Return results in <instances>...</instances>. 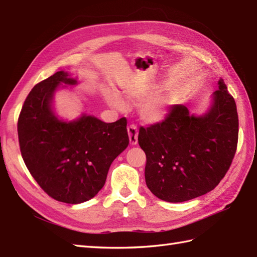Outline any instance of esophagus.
Masks as SVG:
<instances>
[{"label": "esophagus", "instance_id": "obj_1", "mask_svg": "<svg viewBox=\"0 0 257 257\" xmlns=\"http://www.w3.org/2000/svg\"><path fill=\"white\" fill-rule=\"evenodd\" d=\"M128 135H129V140H130V145H137L138 143V127L137 124H129L128 125Z\"/></svg>", "mask_w": 257, "mask_h": 257}]
</instances>
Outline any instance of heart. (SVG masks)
Masks as SVG:
<instances>
[{"mask_svg": "<svg viewBox=\"0 0 257 257\" xmlns=\"http://www.w3.org/2000/svg\"><path fill=\"white\" fill-rule=\"evenodd\" d=\"M124 94L129 100L141 101L150 95V89L147 88V87H129V88L124 90ZM107 99L114 107L119 109L124 108V103L117 96L108 94ZM169 103H170V99L165 96H156L151 98V99L145 102L143 107V113L145 118L149 120V121H158V120H160L165 116Z\"/></svg>", "mask_w": 257, "mask_h": 257, "instance_id": "1", "label": "heart"}]
</instances>
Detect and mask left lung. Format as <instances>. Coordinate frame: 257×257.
Wrapping results in <instances>:
<instances>
[{"label": "left lung", "mask_w": 257, "mask_h": 257, "mask_svg": "<svg viewBox=\"0 0 257 257\" xmlns=\"http://www.w3.org/2000/svg\"><path fill=\"white\" fill-rule=\"evenodd\" d=\"M211 110L202 117L183 105L168 108L160 122L140 127L138 143L147 157V187L157 198L183 202L214 189L235 156L236 103L222 79Z\"/></svg>", "instance_id": "left-lung-1"}]
</instances>
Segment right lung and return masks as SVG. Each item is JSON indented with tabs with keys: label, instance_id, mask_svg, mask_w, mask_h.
Segmentation results:
<instances>
[{
	"label": "right lung",
	"instance_id": "right-lung-1",
	"mask_svg": "<svg viewBox=\"0 0 257 257\" xmlns=\"http://www.w3.org/2000/svg\"><path fill=\"white\" fill-rule=\"evenodd\" d=\"M61 83L76 84L57 72L36 84L18 120L21 155L32 177L54 200L77 204L99 192L112 161L127 148V119L106 123L91 116L58 120L51 108Z\"/></svg>",
	"mask_w": 257,
	"mask_h": 257
}]
</instances>
